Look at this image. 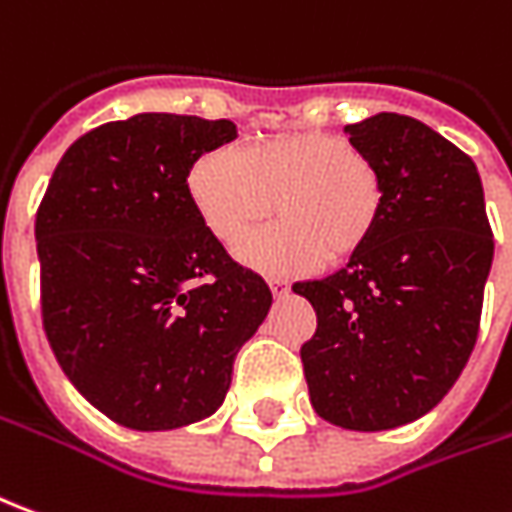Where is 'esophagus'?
Segmentation results:
<instances>
[{
  "label": "esophagus",
  "mask_w": 512,
  "mask_h": 512,
  "mask_svg": "<svg viewBox=\"0 0 512 512\" xmlns=\"http://www.w3.org/2000/svg\"><path fill=\"white\" fill-rule=\"evenodd\" d=\"M269 288L274 297H285L288 294V283H283V280H269Z\"/></svg>",
  "instance_id": "1"
}]
</instances>
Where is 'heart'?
<instances>
[{"label":"heart","mask_w":512,"mask_h":512,"mask_svg":"<svg viewBox=\"0 0 512 512\" xmlns=\"http://www.w3.org/2000/svg\"><path fill=\"white\" fill-rule=\"evenodd\" d=\"M187 196L224 246L280 212V224L238 246L246 269L271 280L305 277L356 257L384 212V176L350 139L288 131L235 148H212L187 170Z\"/></svg>","instance_id":"heart-1"}]
</instances>
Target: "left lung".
I'll list each match as a JSON object with an SVG mask.
<instances>
[{
	"label": "left lung",
	"mask_w": 512,
	"mask_h": 512,
	"mask_svg": "<svg viewBox=\"0 0 512 512\" xmlns=\"http://www.w3.org/2000/svg\"><path fill=\"white\" fill-rule=\"evenodd\" d=\"M384 176L370 243L325 280L300 356L316 415L353 431L412 423L446 398L479 333L493 232L474 159L415 117L347 125Z\"/></svg>",
	"instance_id": "1"
}]
</instances>
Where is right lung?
I'll list each match as a JSON object with an SVG mask.
<instances>
[{
    "instance_id": "add662e5",
    "label": "right lung",
    "mask_w": 512,
    "mask_h": 512,
    "mask_svg": "<svg viewBox=\"0 0 512 512\" xmlns=\"http://www.w3.org/2000/svg\"><path fill=\"white\" fill-rule=\"evenodd\" d=\"M229 120L134 114L69 145L36 212L41 319L64 375L125 429L210 417L271 308L263 277L204 229L187 196Z\"/></svg>"
}]
</instances>
